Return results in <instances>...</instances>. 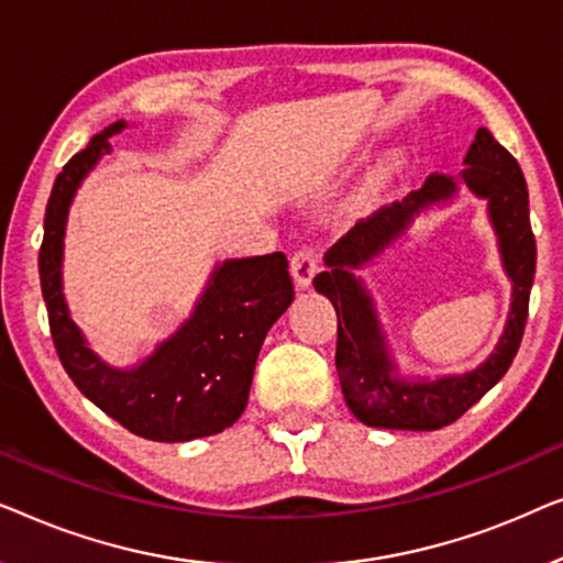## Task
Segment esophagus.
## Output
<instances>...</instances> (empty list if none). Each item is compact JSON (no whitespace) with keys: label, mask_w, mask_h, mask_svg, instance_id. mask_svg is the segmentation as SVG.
Masks as SVG:
<instances>
[{"label":"esophagus","mask_w":563,"mask_h":563,"mask_svg":"<svg viewBox=\"0 0 563 563\" xmlns=\"http://www.w3.org/2000/svg\"><path fill=\"white\" fill-rule=\"evenodd\" d=\"M291 276H295V284L299 289H307L312 284V276L318 274L320 268V258L318 253H314L312 249H299L291 253Z\"/></svg>","instance_id":"34e87169"}]
</instances>
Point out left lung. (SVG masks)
I'll return each instance as SVG.
<instances>
[{"label":"left lung","instance_id":"1","mask_svg":"<svg viewBox=\"0 0 563 563\" xmlns=\"http://www.w3.org/2000/svg\"><path fill=\"white\" fill-rule=\"evenodd\" d=\"M464 166L456 179L443 174L428 176L426 184L402 202H391L372 218L356 222L325 253V272L312 282L314 289L333 302L338 314L335 368L345 405L368 428L438 430L451 426L503 379L520 349L536 276V238L530 230L526 179L518 161L487 128L476 130ZM459 183H466L473 194L488 199L504 267L514 282L511 312L496 351L472 373L407 380L390 358L373 298L352 272L396 242L418 213L448 203L457 194Z\"/></svg>","mask_w":563,"mask_h":563}]
</instances>
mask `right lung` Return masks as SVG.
<instances>
[{"instance_id":"add662e5","label":"right lung","mask_w":563,"mask_h":563,"mask_svg":"<svg viewBox=\"0 0 563 563\" xmlns=\"http://www.w3.org/2000/svg\"><path fill=\"white\" fill-rule=\"evenodd\" d=\"M128 128L112 122L56 176L41 245V287L51 335L66 374L84 397L125 426L130 433L161 443H184L233 426L249 405L253 368L264 338L295 299L284 253L228 258L214 266L195 312L156 351L130 368L110 366L89 349L64 297V238L76 189L110 137Z\"/></svg>"}]
</instances>
